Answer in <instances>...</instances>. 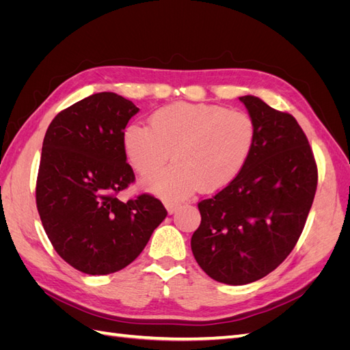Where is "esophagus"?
<instances>
[{
	"label": "esophagus",
	"instance_id": "34e87169",
	"mask_svg": "<svg viewBox=\"0 0 350 350\" xmlns=\"http://www.w3.org/2000/svg\"><path fill=\"white\" fill-rule=\"evenodd\" d=\"M165 206L169 213H174V211H176L179 207H181V204L176 203V201H165Z\"/></svg>",
	"mask_w": 350,
	"mask_h": 350
}]
</instances>
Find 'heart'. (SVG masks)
Returning <instances> with one entry per match:
<instances>
[{
    "label": "heart",
    "mask_w": 350,
    "mask_h": 350,
    "mask_svg": "<svg viewBox=\"0 0 350 350\" xmlns=\"http://www.w3.org/2000/svg\"><path fill=\"white\" fill-rule=\"evenodd\" d=\"M256 143V125L245 112L221 105L178 102L157 109L150 126L131 124L124 149L131 166L146 176L171 157L175 163L146 181L166 198H184L229 185L241 174Z\"/></svg>",
    "instance_id": "obj_1"
}]
</instances>
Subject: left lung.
<instances>
[{
  "label": "left lung",
  "mask_w": 350,
  "mask_h": 350,
  "mask_svg": "<svg viewBox=\"0 0 350 350\" xmlns=\"http://www.w3.org/2000/svg\"><path fill=\"white\" fill-rule=\"evenodd\" d=\"M256 143L241 174L201 200L191 238L198 266L216 282L247 284L267 276L298 242L312 206L319 169L305 133L289 112L242 96Z\"/></svg>",
  "instance_id": "obj_1"
}]
</instances>
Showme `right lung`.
Returning <instances> with one entry per match:
<instances>
[{
  "instance_id": "1",
  "label": "right lung",
  "mask_w": 350,
  "mask_h": 350,
  "mask_svg": "<svg viewBox=\"0 0 350 350\" xmlns=\"http://www.w3.org/2000/svg\"><path fill=\"white\" fill-rule=\"evenodd\" d=\"M139 112L111 92L94 93L49 124L36 179V207L58 256L86 274L129 266L167 211L152 194L121 201L135 181L124 130Z\"/></svg>"
}]
</instances>
